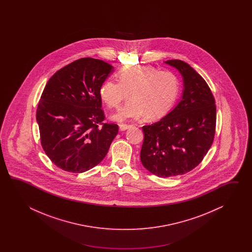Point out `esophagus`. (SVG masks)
I'll return each mask as SVG.
<instances>
[{
  "mask_svg": "<svg viewBox=\"0 0 252 252\" xmlns=\"http://www.w3.org/2000/svg\"><path fill=\"white\" fill-rule=\"evenodd\" d=\"M130 127H131V125H127V124H120V125H119V128H120L121 131L126 130V129H128V128H130Z\"/></svg>",
  "mask_w": 252,
  "mask_h": 252,
  "instance_id": "obj_1",
  "label": "esophagus"
}]
</instances>
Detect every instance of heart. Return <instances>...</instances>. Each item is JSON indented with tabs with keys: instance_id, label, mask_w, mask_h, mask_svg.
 <instances>
[{
	"instance_id": "obj_1",
	"label": "heart",
	"mask_w": 252,
	"mask_h": 252,
	"mask_svg": "<svg viewBox=\"0 0 252 252\" xmlns=\"http://www.w3.org/2000/svg\"><path fill=\"white\" fill-rule=\"evenodd\" d=\"M119 82L104 81L99 95L110 108H118L129 95L128 101L114 121L125 122L144 117L157 119L165 115L174 105L179 93V81L170 71H159L153 65H128L120 70Z\"/></svg>"
}]
</instances>
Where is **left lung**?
<instances>
[{"instance_id": "1", "label": "left lung", "mask_w": 252, "mask_h": 252, "mask_svg": "<svg viewBox=\"0 0 252 252\" xmlns=\"http://www.w3.org/2000/svg\"><path fill=\"white\" fill-rule=\"evenodd\" d=\"M183 77L182 97L171 112L142 127L140 160L159 177H176L198 166L214 141L216 106L207 83L188 63L166 60Z\"/></svg>"}]
</instances>
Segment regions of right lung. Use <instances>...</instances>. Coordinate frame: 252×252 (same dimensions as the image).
<instances>
[{"mask_svg":"<svg viewBox=\"0 0 252 252\" xmlns=\"http://www.w3.org/2000/svg\"><path fill=\"white\" fill-rule=\"evenodd\" d=\"M113 71L100 59H77L56 72L43 90L36 114L40 141L50 160L64 171L83 173L97 166L118 133L117 124H102L99 95Z\"/></svg>","mask_w":252,"mask_h":252,"instance_id":"add662e5","label":"right lung"}]
</instances>
